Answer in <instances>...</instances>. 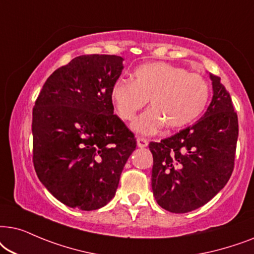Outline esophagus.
Instances as JSON below:
<instances>
[{
	"label": "esophagus",
	"mask_w": 254,
	"mask_h": 254,
	"mask_svg": "<svg viewBox=\"0 0 254 254\" xmlns=\"http://www.w3.org/2000/svg\"><path fill=\"white\" fill-rule=\"evenodd\" d=\"M137 145H138V147H140V148H143V147H146L147 145H148V141H147V139H145V138H137Z\"/></svg>",
	"instance_id": "obj_1"
}]
</instances>
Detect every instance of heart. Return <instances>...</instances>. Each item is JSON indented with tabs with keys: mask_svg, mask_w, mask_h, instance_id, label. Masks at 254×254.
Returning <instances> with one entry per match:
<instances>
[{
	"mask_svg": "<svg viewBox=\"0 0 254 254\" xmlns=\"http://www.w3.org/2000/svg\"><path fill=\"white\" fill-rule=\"evenodd\" d=\"M134 80L118 79L110 90L118 116L132 121L150 99L152 108L133 122L132 129L145 136L160 131L165 125L180 129L203 113L209 99V84L197 73L181 67L154 62L137 67Z\"/></svg>",
	"mask_w": 254,
	"mask_h": 254,
	"instance_id": "obj_1",
	"label": "heart"
}]
</instances>
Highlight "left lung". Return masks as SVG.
Wrapping results in <instances>:
<instances>
[{"instance_id":"8db88e82","label":"left lung","mask_w":254,"mask_h":254,"mask_svg":"<svg viewBox=\"0 0 254 254\" xmlns=\"http://www.w3.org/2000/svg\"><path fill=\"white\" fill-rule=\"evenodd\" d=\"M212 100L191 127L159 143L153 155L152 190L165 210L185 214L211 200L229 181L235 165L238 117L221 77L209 73Z\"/></svg>"}]
</instances>
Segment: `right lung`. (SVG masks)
<instances>
[{"label":"right lung","mask_w":254,"mask_h":254,"mask_svg":"<svg viewBox=\"0 0 254 254\" xmlns=\"http://www.w3.org/2000/svg\"><path fill=\"white\" fill-rule=\"evenodd\" d=\"M123 58L87 54L51 74L32 111L33 166L57 200L96 210L113 200L133 133L114 115L110 90Z\"/></svg>","instance_id":"1"}]
</instances>
